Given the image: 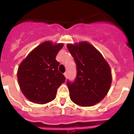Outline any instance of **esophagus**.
Listing matches in <instances>:
<instances>
[{"mask_svg":"<svg viewBox=\"0 0 134 134\" xmlns=\"http://www.w3.org/2000/svg\"><path fill=\"white\" fill-rule=\"evenodd\" d=\"M64 75L65 76V77H66V78H67V72H66L64 73Z\"/></svg>","mask_w":134,"mask_h":134,"instance_id":"34e87169","label":"esophagus"}]
</instances>
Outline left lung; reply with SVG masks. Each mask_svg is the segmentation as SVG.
Instances as JSON below:
<instances>
[{
	"label": "left lung",
	"mask_w": 134,
	"mask_h": 134,
	"mask_svg": "<svg viewBox=\"0 0 134 134\" xmlns=\"http://www.w3.org/2000/svg\"><path fill=\"white\" fill-rule=\"evenodd\" d=\"M67 48L76 65L75 79L66 82L71 100L80 106H93L102 100L109 90L112 80L109 66L87 42L68 44Z\"/></svg>",
	"instance_id": "1"
}]
</instances>
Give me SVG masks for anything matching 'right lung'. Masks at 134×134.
<instances>
[{"mask_svg":"<svg viewBox=\"0 0 134 134\" xmlns=\"http://www.w3.org/2000/svg\"><path fill=\"white\" fill-rule=\"evenodd\" d=\"M63 44L46 41L35 48L19 65V85L25 97L35 103L45 104L54 100L57 89L66 78L58 70L55 60Z\"/></svg>","mask_w":134,"mask_h":134,"instance_id":"right-lung-1","label":"right lung"}]
</instances>
